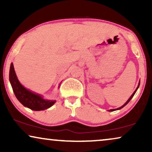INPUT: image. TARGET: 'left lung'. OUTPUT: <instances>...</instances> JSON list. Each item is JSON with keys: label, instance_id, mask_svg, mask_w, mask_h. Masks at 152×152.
I'll use <instances>...</instances> for the list:
<instances>
[{"label": "left lung", "instance_id": "8db88e82", "mask_svg": "<svg viewBox=\"0 0 152 152\" xmlns=\"http://www.w3.org/2000/svg\"><path fill=\"white\" fill-rule=\"evenodd\" d=\"M138 87H139V84H138V87H137V88L136 89V91H134V93H133V94L132 95V96H131V97H129V99H128V100H127V101H126V102L125 104H124L123 106H122V107H120V108H118V109H117V110H118V109H122V108H123V107H124V106H125V105H126V104H128L129 102V101L131 100V99H132V97H134V95H135V93H136V91H137V89H138ZM115 110H116V109H111V110H109V111H115Z\"/></svg>", "mask_w": 152, "mask_h": 152}]
</instances>
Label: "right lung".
Returning <instances> with one entry per match:
<instances>
[{
    "instance_id": "add662e5",
    "label": "right lung",
    "mask_w": 152,
    "mask_h": 152,
    "mask_svg": "<svg viewBox=\"0 0 152 152\" xmlns=\"http://www.w3.org/2000/svg\"><path fill=\"white\" fill-rule=\"evenodd\" d=\"M10 81L16 98L23 105L29 109L34 111H41L48 109L55 103V101L45 100L41 95L35 94L23 86L18 80L12 63L10 66Z\"/></svg>"
}]
</instances>
